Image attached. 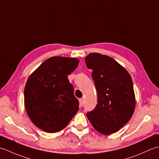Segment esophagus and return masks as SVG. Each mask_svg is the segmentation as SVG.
I'll list each match as a JSON object with an SVG mask.
<instances>
[{"instance_id": "obj_1", "label": "esophagus", "mask_w": 159, "mask_h": 159, "mask_svg": "<svg viewBox=\"0 0 159 159\" xmlns=\"http://www.w3.org/2000/svg\"><path fill=\"white\" fill-rule=\"evenodd\" d=\"M83 102H84V100L83 99H79V104H80V107H83Z\"/></svg>"}]
</instances>
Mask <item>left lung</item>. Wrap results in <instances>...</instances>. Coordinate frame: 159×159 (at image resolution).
Here are the masks:
<instances>
[{
    "label": "left lung",
    "instance_id": "1",
    "mask_svg": "<svg viewBox=\"0 0 159 159\" xmlns=\"http://www.w3.org/2000/svg\"><path fill=\"white\" fill-rule=\"evenodd\" d=\"M85 63L93 70L98 94V104L87 117L101 134L116 133L130 120L135 108L131 76L116 60L100 53H89Z\"/></svg>",
    "mask_w": 159,
    "mask_h": 159
}]
</instances>
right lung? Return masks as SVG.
Masks as SVG:
<instances>
[{
  "mask_svg": "<svg viewBox=\"0 0 159 159\" xmlns=\"http://www.w3.org/2000/svg\"><path fill=\"white\" fill-rule=\"evenodd\" d=\"M79 60L52 57L43 61L26 81L25 106L32 122L47 133L66 128L79 109L67 76Z\"/></svg>",
  "mask_w": 159,
  "mask_h": 159,
  "instance_id": "1",
  "label": "right lung"
}]
</instances>
